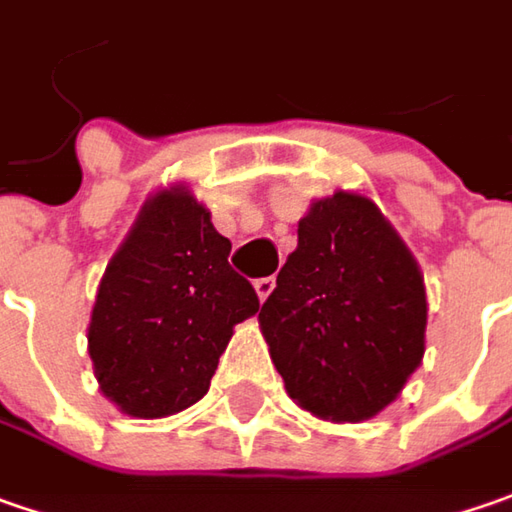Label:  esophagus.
<instances>
[{"mask_svg": "<svg viewBox=\"0 0 512 512\" xmlns=\"http://www.w3.org/2000/svg\"><path fill=\"white\" fill-rule=\"evenodd\" d=\"M255 292H257V298L260 300H266L272 292H275V278H257L255 280Z\"/></svg>", "mask_w": 512, "mask_h": 512, "instance_id": "esophagus-1", "label": "esophagus"}]
</instances>
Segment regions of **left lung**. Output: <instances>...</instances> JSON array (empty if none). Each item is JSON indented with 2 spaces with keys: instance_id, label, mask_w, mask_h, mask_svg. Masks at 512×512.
Returning <instances> with one entry per match:
<instances>
[{
  "instance_id": "obj_1",
  "label": "left lung",
  "mask_w": 512,
  "mask_h": 512,
  "mask_svg": "<svg viewBox=\"0 0 512 512\" xmlns=\"http://www.w3.org/2000/svg\"><path fill=\"white\" fill-rule=\"evenodd\" d=\"M257 321L289 398L323 421L358 424L421 367L424 275L381 209L338 189L300 217L298 249Z\"/></svg>"
}]
</instances>
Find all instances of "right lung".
Returning a JSON list of instances; mask_svg holds the SVG:
<instances>
[{"label":"right lung","instance_id":"1","mask_svg":"<svg viewBox=\"0 0 512 512\" xmlns=\"http://www.w3.org/2000/svg\"><path fill=\"white\" fill-rule=\"evenodd\" d=\"M229 252L189 186L145 200L105 266L88 323L94 375L117 410L166 418L209 392L234 326L260 309Z\"/></svg>","mask_w":512,"mask_h":512}]
</instances>
